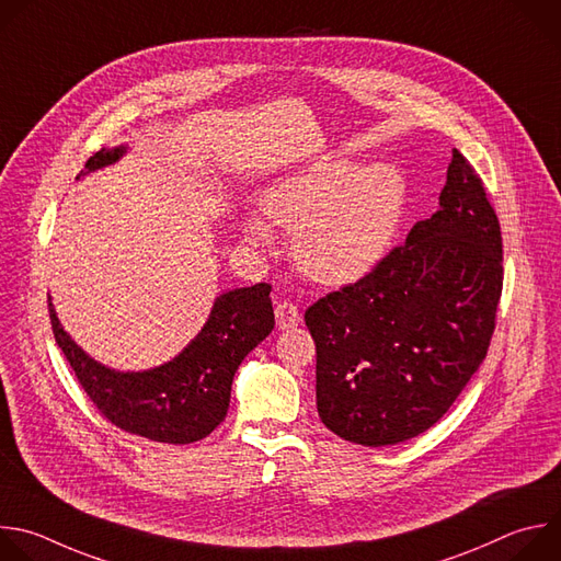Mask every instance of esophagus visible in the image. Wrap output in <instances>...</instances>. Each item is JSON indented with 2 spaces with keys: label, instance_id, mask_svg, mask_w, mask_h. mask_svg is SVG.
Segmentation results:
<instances>
[{
  "label": "esophagus",
  "instance_id": "obj_1",
  "mask_svg": "<svg viewBox=\"0 0 561 561\" xmlns=\"http://www.w3.org/2000/svg\"><path fill=\"white\" fill-rule=\"evenodd\" d=\"M276 313V324L278 329H291V327H298L300 324V309L298 305H294L291 300H280L274 309Z\"/></svg>",
  "mask_w": 561,
  "mask_h": 561
}]
</instances>
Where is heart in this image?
Segmentation results:
<instances>
[{
    "instance_id": "heart-1",
    "label": "heart",
    "mask_w": 561,
    "mask_h": 561,
    "mask_svg": "<svg viewBox=\"0 0 561 561\" xmlns=\"http://www.w3.org/2000/svg\"><path fill=\"white\" fill-rule=\"evenodd\" d=\"M407 205V181L391 163L331 161L298 172L265 196V211L294 230V259L313 280L352 283L389 252ZM254 245L270 243L259 218L245 220Z\"/></svg>"
}]
</instances>
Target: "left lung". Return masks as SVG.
<instances>
[{
	"instance_id": "8db88e82",
	"label": "left lung",
	"mask_w": 561,
	"mask_h": 561,
	"mask_svg": "<svg viewBox=\"0 0 561 561\" xmlns=\"http://www.w3.org/2000/svg\"><path fill=\"white\" fill-rule=\"evenodd\" d=\"M502 280L497 214L454 150L437 211L367 276L305 311L322 424L363 446L431 428L486 358Z\"/></svg>"
}]
</instances>
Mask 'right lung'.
Returning a JSON list of instances; mask_svg holds the SVG:
<instances>
[{
    "label": "right lung",
    "instance_id": "add662e5",
    "mask_svg": "<svg viewBox=\"0 0 561 561\" xmlns=\"http://www.w3.org/2000/svg\"><path fill=\"white\" fill-rule=\"evenodd\" d=\"M124 152L126 146L101 148L85 170L115 163ZM270 291L272 285L259 283L220 294L196 339L176 358L148 371L99 365L64 331L50 296L48 311L59 350L107 422L152 442L190 444L226 420L239 365L274 329Z\"/></svg>",
    "mask_w": 561,
    "mask_h": 561
}]
</instances>
